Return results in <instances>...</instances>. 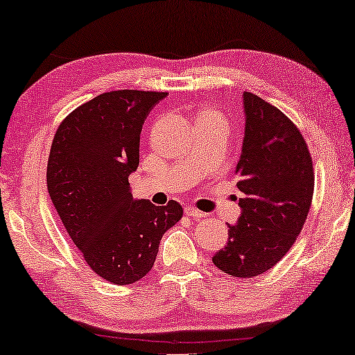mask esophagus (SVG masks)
<instances>
[{"label": "esophagus", "instance_id": "esophagus-1", "mask_svg": "<svg viewBox=\"0 0 355 355\" xmlns=\"http://www.w3.org/2000/svg\"><path fill=\"white\" fill-rule=\"evenodd\" d=\"M184 213H187V216L194 218V219H200V218H204V215H205V213H202L200 210H198V208H194L191 205L184 207Z\"/></svg>", "mask_w": 355, "mask_h": 355}]
</instances>
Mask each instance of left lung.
Here are the masks:
<instances>
[{
	"instance_id": "1",
	"label": "left lung",
	"mask_w": 355,
	"mask_h": 355,
	"mask_svg": "<svg viewBox=\"0 0 355 355\" xmlns=\"http://www.w3.org/2000/svg\"><path fill=\"white\" fill-rule=\"evenodd\" d=\"M245 137L235 173L241 215L213 263L252 278L284 257L302 232L314 191L313 159L297 126L277 107L243 93Z\"/></svg>"
}]
</instances>
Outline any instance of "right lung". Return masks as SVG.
Segmentation results:
<instances>
[{
	"label": "right lung",
	"mask_w": 355,
	"mask_h": 355,
	"mask_svg": "<svg viewBox=\"0 0 355 355\" xmlns=\"http://www.w3.org/2000/svg\"><path fill=\"white\" fill-rule=\"evenodd\" d=\"M166 96L139 89L99 94L61 121L50 148V199L89 268L118 286L150 272L162 235L183 216L175 200L156 207L132 199L128 182L139 166L144 123Z\"/></svg>",
	"instance_id": "obj_1"
}]
</instances>
